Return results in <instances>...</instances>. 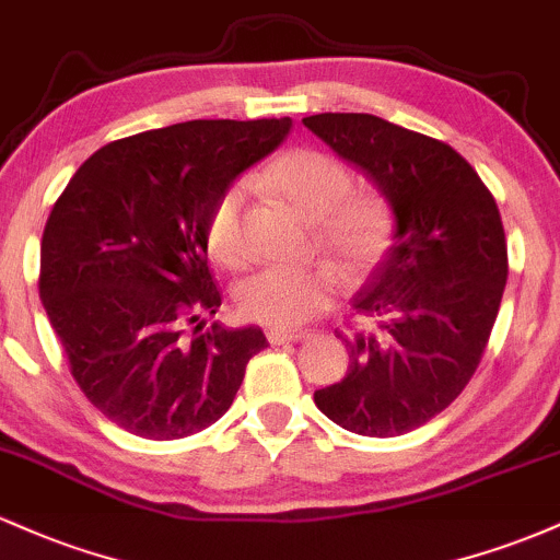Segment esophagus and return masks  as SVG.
<instances>
[{"label":"esophagus","mask_w":560,"mask_h":560,"mask_svg":"<svg viewBox=\"0 0 560 560\" xmlns=\"http://www.w3.org/2000/svg\"><path fill=\"white\" fill-rule=\"evenodd\" d=\"M266 337H268V342H271V345H287V342H302V339H307V337H311V334H307V331L268 329Z\"/></svg>","instance_id":"1"}]
</instances>
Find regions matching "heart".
Instances as JSON below:
<instances>
[{"instance_id":"heart-1","label":"heart","mask_w":560,"mask_h":560,"mask_svg":"<svg viewBox=\"0 0 560 560\" xmlns=\"http://www.w3.org/2000/svg\"><path fill=\"white\" fill-rule=\"evenodd\" d=\"M266 182L294 213L316 223L324 253L347 276H363L387 255L392 215L387 202L371 191H352L350 171L337 158L316 150H294L268 168ZM244 186L234 184L215 199L208 218V247L215 260L240 266ZM339 289L334 268H266L242 281L236 307L244 318L271 329H298L331 305Z\"/></svg>"}]
</instances>
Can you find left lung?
Wrapping results in <instances>:
<instances>
[{"instance_id": "obj_1", "label": "left lung", "mask_w": 560, "mask_h": 560, "mask_svg": "<svg viewBox=\"0 0 560 560\" xmlns=\"http://www.w3.org/2000/svg\"><path fill=\"white\" fill-rule=\"evenodd\" d=\"M387 202L392 244L352 298L361 329L350 369L313 400L363 436L432 421L464 392L485 352L508 279L500 210L453 147L369 113L302 118Z\"/></svg>"}]
</instances>
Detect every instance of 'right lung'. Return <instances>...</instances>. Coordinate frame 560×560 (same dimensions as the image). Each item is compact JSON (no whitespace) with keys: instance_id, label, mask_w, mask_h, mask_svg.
Returning a JSON list of instances; mask_svg holds the SVG:
<instances>
[{"instance_id":"add662e5","label":"right lung","mask_w":560,"mask_h":560,"mask_svg":"<svg viewBox=\"0 0 560 560\" xmlns=\"http://www.w3.org/2000/svg\"><path fill=\"white\" fill-rule=\"evenodd\" d=\"M289 131L292 118L186 120L118 139L55 202L38 294L73 378L115 427L144 440L202 432L268 347L258 326L205 329L221 307L205 231L215 199Z\"/></svg>"}]
</instances>
